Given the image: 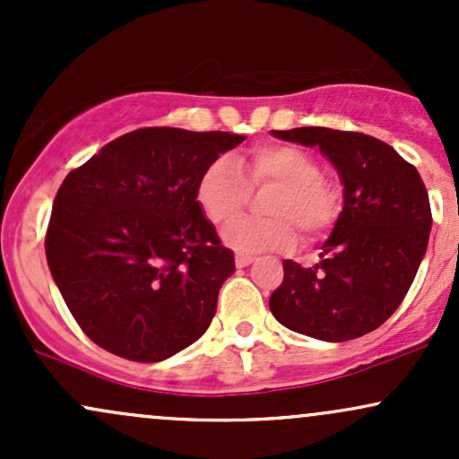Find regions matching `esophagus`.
Segmentation results:
<instances>
[{
  "label": "esophagus",
  "mask_w": 459,
  "mask_h": 459,
  "mask_svg": "<svg viewBox=\"0 0 459 459\" xmlns=\"http://www.w3.org/2000/svg\"><path fill=\"white\" fill-rule=\"evenodd\" d=\"M252 261H255V256H252V255H244V252H237V255H235V265L237 267L250 265Z\"/></svg>",
  "instance_id": "34e87169"
}]
</instances>
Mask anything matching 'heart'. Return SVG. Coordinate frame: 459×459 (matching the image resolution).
I'll return each mask as SVG.
<instances>
[{
	"instance_id": "obj_1",
	"label": "heart",
	"mask_w": 459,
	"mask_h": 459,
	"mask_svg": "<svg viewBox=\"0 0 459 459\" xmlns=\"http://www.w3.org/2000/svg\"><path fill=\"white\" fill-rule=\"evenodd\" d=\"M319 172V161L299 146L263 144L239 168L229 157L215 160L200 177L196 200L209 222L229 226L244 212L250 189L273 187L261 207L267 218L241 220L226 230L224 241L239 252L284 250L296 244V225L317 237L339 218V189Z\"/></svg>"
}]
</instances>
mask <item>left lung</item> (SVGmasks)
Here are the masks:
<instances>
[{
  "mask_svg": "<svg viewBox=\"0 0 459 459\" xmlns=\"http://www.w3.org/2000/svg\"><path fill=\"white\" fill-rule=\"evenodd\" d=\"M276 138L319 146L343 183V212L321 261H282L270 308L284 328L343 343L380 328L403 302L431 230L428 189L386 142L356 131L298 127Z\"/></svg>",
  "mask_w": 459,
  "mask_h": 459,
  "instance_id": "left-lung-1",
  "label": "left lung"
}]
</instances>
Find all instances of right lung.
<instances>
[{
	"label": "right lung",
	"mask_w": 459,
	"mask_h": 459,
	"mask_svg": "<svg viewBox=\"0 0 459 459\" xmlns=\"http://www.w3.org/2000/svg\"><path fill=\"white\" fill-rule=\"evenodd\" d=\"M246 135L146 127L105 144L57 189L45 237L51 276L103 350L160 362L204 334L235 256L196 186Z\"/></svg>",
	"instance_id": "right-lung-1"
}]
</instances>
